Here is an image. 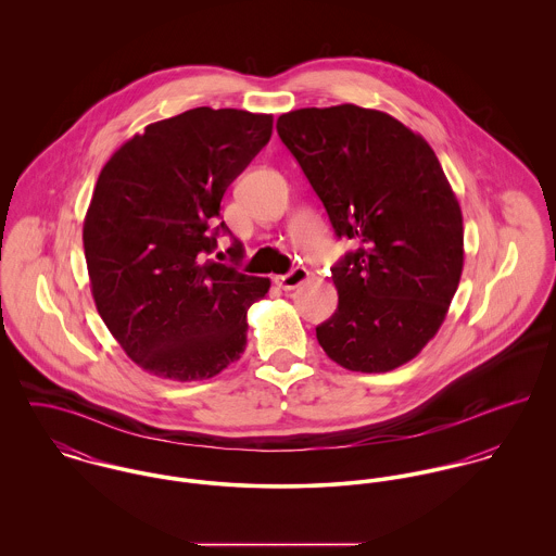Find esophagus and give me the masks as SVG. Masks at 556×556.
<instances>
[{
	"instance_id": "1",
	"label": "esophagus",
	"mask_w": 556,
	"mask_h": 556,
	"mask_svg": "<svg viewBox=\"0 0 556 556\" xmlns=\"http://www.w3.org/2000/svg\"><path fill=\"white\" fill-rule=\"evenodd\" d=\"M308 278H311V271H308L306 267H293L289 274H282V276H278L276 280H278V285H280V289L293 291V289H298L300 285H304Z\"/></svg>"
}]
</instances>
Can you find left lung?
Here are the masks:
<instances>
[{
    "instance_id": "obj_1",
    "label": "left lung",
    "mask_w": 556,
    "mask_h": 556,
    "mask_svg": "<svg viewBox=\"0 0 556 556\" xmlns=\"http://www.w3.org/2000/svg\"><path fill=\"white\" fill-rule=\"evenodd\" d=\"M276 130L333 233L357 243L331 267L338 308L318 344L346 370H394L434 338L463 274V212L441 162L392 115L355 104L298 109Z\"/></svg>"
}]
</instances>
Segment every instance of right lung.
I'll list each match as a JSON object with an SVG mask.
<instances>
[{
    "mask_svg": "<svg viewBox=\"0 0 556 556\" xmlns=\"http://www.w3.org/2000/svg\"><path fill=\"white\" fill-rule=\"evenodd\" d=\"M274 117L199 106L150 124L100 170L83 223L96 308L126 355L173 381L238 362L267 278L214 261L220 201L269 141ZM241 258L233 241L227 250Z\"/></svg>",
    "mask_w": 556,
    "mask_h": 556,
    "instance_id": "right-lung-1",
    "label": "right lung"
}]
</instances>
